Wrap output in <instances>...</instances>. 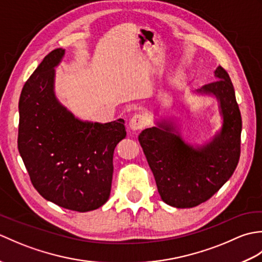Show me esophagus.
<instances>
[{
	"instance_id": "obj_1",
	"label": "esophagus",
	"mask_w": 262,
	"mask_h": 262,
	"mask_svg": "<svg viewBox=\"0 0 262 262\" xmlns=\"http://www.w3.org/2000/svg\"><path fill=\"white\" fill-rule=\"evenodd\" d=\"M146 124H147V120L145 117L143 115H135L129 121V127L132 130L137 132V130L143 129V128L146 126Z\"/></svg>"
}]
</instances>
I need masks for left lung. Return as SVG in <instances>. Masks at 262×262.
<instances>
[{
	"label": "left lung",
	"instance_id": "1",
	"mask_svg": "<svg viewBox=\"0 0 262 262\" xmlns=\"http://www.w3.org/2000/svg\"><path fill=\"white\" fill-rule=\"evenodd\" d=\"M215 76V81L199 90L219 99L223 115L222 130L207 145H188L165 122L146 128L138 136L161 198L177 208L207 202L232 177L240 160L242 118L234 88L221 65Z\"/></svg>",
	"mask_w": 262,
	"mask_h": 262
}]
</instances>
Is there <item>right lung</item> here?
I'll list each match as a JSON object with an SVG mask.
<instances>
[{
    "label": "right lung",
    "mask_w": 262,
    "mask_h": 262,
    "mask_svg": "<svg viewBox=\"0 0 262 262\" xmlns=\"http://www.w3.org/2000/svg\"><path fill=\"white\" fill-rule=\"evenodd\" d=\"M63 55L62 48L46 55L22 88L18 149L43 198L83 213L110 196L114 151L126 137L125 121H81L57 101L54 68Z\"/></svg>",
    "instance_id": "add662e5"
}]
</instances>
